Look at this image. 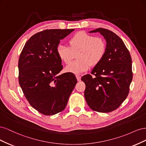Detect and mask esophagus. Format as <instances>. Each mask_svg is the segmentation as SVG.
<instances>
[{"instance_id":"esophagus-1","label":"esophagus","mask_w":146,"mask_h":146,"mask_svg":"<svg viewBox=\"0 0 146 146\" xmlns=\"http://www.w3.org/2000/svg\"><path fill=\"white\" fill-rule=\"evenodd\" d=\"M76 78H77V80L78 82H80L81 80V76H79V75H76Z\"/></svg>"}]
</instances>
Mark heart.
<instances>
[{
    "mask_svg": "<svg viewBox=\"0 0 146 146\" xmlns=\"http://www.w3.org/2000/svg\"><path fill=\"white\" fill-rule=\"evenodd\" d=\"M70 47L59 44L56 54L59 58L68 64L74 58V52L78 51V60L66 66V72L76 74L86 72L92 65L99 63L103 59L106 52V43L100 37L80 32L69 39Z\"/></svg>",
    "mask_w": 146,
    "mask_h": 146,
    "instance_id": "b5f03b06",
    "label": "heart"
}]
</instances>
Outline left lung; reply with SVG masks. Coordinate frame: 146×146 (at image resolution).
Returning <instances> with one entry per match:
<instances>
[{
  "label": "left lung",
  "mask_w": 146,
  "mask_h": 146,
  "mask_svg": "<svg viewBox=\"0 0 146 146\" xmlns=\"http://www.w3.org/2000/svg\"><path fill=\"white\" fill-rule=\"evenodd\" d=\"M100 33L106 40V52L103 59L85 75L84 92L90 108L96 111H114L125 100L132 80L131 58L125 44L111 31L99 28L90 33Z\"/></svg>",
  "instance_id": "obj_1"
}]
</instances>
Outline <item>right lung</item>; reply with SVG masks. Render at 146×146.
Instances as JSON below:
<instances>
[{"mask_svg":"<svg viewBox=\"0 0 146 146\" xmlns=\"http://www.w3.org/2000/svg\"><path fill=\"white\" fill-rule=\"evenodd\" d=\"M74 29L38 32L25 43L18 63L19 82L30 105L44 115L62 111L77 80L67 72L58 76L63 66L56 54L60 40Z\"/></svg>","mask_w":146,"mask_h":146,"instance_id":"1","label":"right lung"}]
</instances>
